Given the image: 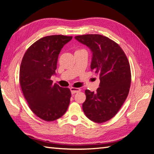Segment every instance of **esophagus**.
I'll use <instances>...</instances> for the list:
<instances>
[{
  "label": "esophagus",
  "mask_w": 154,
  "mask_h": 154,
  "mask_svg": "<svg viewBox=\"0 0 154 154\" xmlns=\"http://www.w3.org/2000/svg\"><path fill=\"white\" fill-rule=\"evenodd\" d=\"M70 90H71V92H72V94H74L75 93H77L81 91V88H73V87H72L70 88Z\"/></svg>",
  "instance_id": "obj_1"
}]
</instances>
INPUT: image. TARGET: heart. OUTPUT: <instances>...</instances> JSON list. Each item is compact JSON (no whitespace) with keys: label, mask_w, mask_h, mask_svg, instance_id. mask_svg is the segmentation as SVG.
I'll return each instance as SVG.
<instances>
[{"label":"heart","mask_w":154,"mask_h":154,"mask_svg":"<svg viewBox=\"0 0 154 154\" xmlns=\"http://www.w3.org/2000/svg\"><path fill=\"white\" fill-rule=\"evenodd\" d=\"M78 51H79V50H78Z\"/></svg>","instance_id":"obj_1"}]
</instances>
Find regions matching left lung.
Here are the masks:
<instances>
[{
	"label": "left lung",
	"instance_id": "left-lung-1",
	"mask_svg": "<svg viewBox=\"0 0 154 154\" xmlns=\"http://www.w3.org/2000/svg\"><path fill=\"white\" fill-rule=\"evenodd\" d=\"M75 38L91 50L90 68L100 80L96 92L85 90L82 109L90 120L103 123L116 115L128 96L131 80L129 63L120 45L107 37L86 34Z\"/></svg>",
	"mask_w": 154,
	"mask_h": 154
}]
</instances>
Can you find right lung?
I'll return each mask as SVG.
<instances>
[{
  "mask_svg": "<svg viewBox=\"0 0 154 154\" xmlns=\"http://www.w3.org/2000/svg\"><path fill=\"white\" fill-rule=\"evenodd\" d=\"M72 36L52 35L38 39L26 50L19 71V82L30 109L41 119L51 122L64 115L71 92L53 84L58 54Z\"/></svg>",
  "mask_w": 154,
  "mask_h": 154,
  "instance_id": "obj_1",
  "label": "right lung"
}]
</instances>
